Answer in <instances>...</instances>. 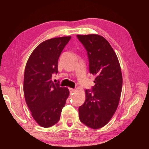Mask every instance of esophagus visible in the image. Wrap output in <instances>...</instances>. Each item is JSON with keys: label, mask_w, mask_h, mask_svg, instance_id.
Wrapping results in <instances>:
<instances>
[{"label": "esophagus", "mask_w": 149, "mask_h": 149, "mask_svg": "<svg viewBox=\"0 0 149 149\" xmlns=\"http://www.w3.org/2000/svg\"><path fill=\"white\" fill-rule=\"evenodd\" d=\"M69 91H70V93H74V91H75V89H73V88H69Z\"/></svg>", "instance_id": "obj_1"}]
</instances>
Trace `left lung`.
Returning a JSON list of instances; mask_svg holds the SVG:
<instances>
[{
  "instance_id": "obj_1",
  "label": "left lung",
  "mask_w": 149,
  "mask_h": 149,
  "mask_svg": "<svg viewBox=\"0 0 149 149\" xmlns=\"http://www.w3.org/2000/svg\"><path fill=\"white\" fill-rule=\"evenodd\" d=\"M87 52L89 72L95 85L86 90V100L79 108V119L94 129L106 125L118 106L122 75L118 59L109 43L97 34L77 35Z\"/></svg>"
}]
</instances>
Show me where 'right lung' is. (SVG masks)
I'll list each match as a JSON object with an SVG mask.
<instances>
[{"mask_svg":"<svg viewBox=\"0 0 149 149\" xmlns=\"http://www.w3.org/2000/svg\"><path fill=\"white\" fill-rule=\"evenodd\" d=\"M71 36L54 38L40 43L31 54L25 68L24 93L34 119L43 127H50L60 119L69 95L67 88L54 83L58 73V59Z\"/></svg>","mask_w":149,"mask_h":149,"instance_id":"obj_1","label":"right lung"}]
</instances>
